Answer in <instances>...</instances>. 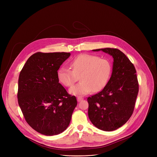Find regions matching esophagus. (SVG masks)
Here are the masks:
<instances>
[{
    "label": "esophagus",
    "instance_id": "esophagus-1",
    "mask_svg": "<svg viewBox=\"0 0 157 157\" xmlns=\"http://www.w3.org/2000/svg\"><path fill=\"white\" fill-rule=\"evenodd\" d=\"M83 99V98H82V97H80V96H78V98H77V101H78V102H79V101H81V100H82Z\"/></svg>",
    "mask_w": 157,
    "mask_h": 157
}]
</instances>
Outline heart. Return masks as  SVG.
<instances>
[{"instance_id":"obj_1","label":"heart","mask_w":157,"mask_h":157,"mask_svg":"<svg viewBox=\"0 0 157 157\" xmlns=\"http://www.w3.org/2000/svg\"><path fill=\"white\" fill-rule=\"evenodd\" d=\"M71 70L62 67L57 73L58 80L66 87L72 86L80 76L81 82L73 86L70 93L76 96H83L99 92L107 84L112 72V65L106 58L96 55L81 54L70 63Z\"/></svg>"}]
</instances>
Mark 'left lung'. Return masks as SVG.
<instances>
[{
	"label": "left lung",
	"mask_w": 157,
	"mask_h": 157,
	"mask_svg": "<svg viewBox=\"0 0 157 157\" xmlns=\"http://www.w3.org/2000/svg\"><path fill=\"white\" fill-rule=\"evenodd\" d=\"M102 51L114 58L113 73L102 90L87 98L88 116L93 124L104 131L115 130L130 119L139 93L136 70L126 55L117 48Z\"/></svg>",
	"instance_id": "1"
}]
</instances>
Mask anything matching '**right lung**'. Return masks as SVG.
Wrapping results in <instances>:
<instances>
[{
	"label": "right lung",
	"instance_id": "add662e5",
	"mask_svg": "<svg viewBox=\"0 0 157 157\" xmlns=\"http://www.w3.org/2000/svg\"><path fill=\"white\" fill-rule=\"evenodd\" d=\"M70 53L37 52L21 69L18 78V105L28 124L45 136H55L68 127L77 105L75 96L59 83L58 70Z\"/></svg>",
	"mask_w": 157,
	"mask_h": 157
}]
</instances>
